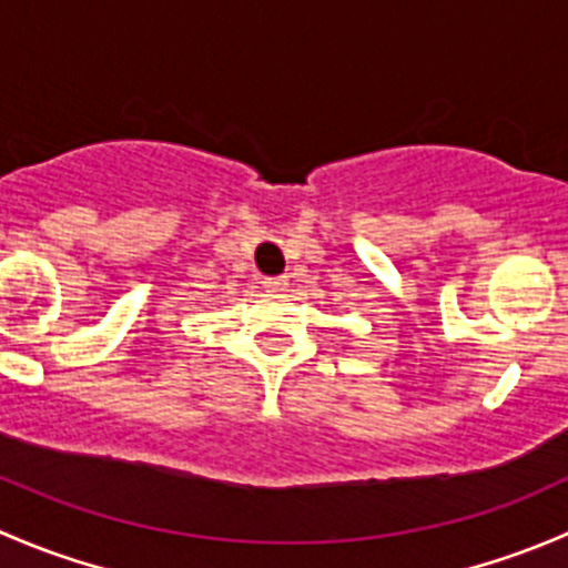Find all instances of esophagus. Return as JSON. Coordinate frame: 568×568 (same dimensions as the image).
<instances>
[{
  "label": "esophagus",
  "instance_id": "34e87169",
  "mask_svg": "<svg viewBox=\"0 0 568 568\" xmlns=\"http://www.w3.org/2000/svg\"><path fill=\"white\" fill-rule=\"evenodd\" d=\"M263 288L280 294V291L288 288V280H285V277H266V280H263Z\"/></svg>",
  "mask_w": 568,
  "mask_h": 568
}]
</instances>
